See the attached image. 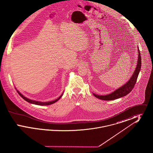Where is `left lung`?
Returning <instances> with one entry per match:
<instances>
[{
  "label": "left lung",
  "instance_id": "left-lung-1",
  "mask_svg": "<svg viewBox=\"0 0 153 153\" xmlns=\"http://www.w3.org/2000/svg\"><path fill=\"white\" fill-rule=\"evenodd\" d=\"M138 57L137 65L136 66L135 70L134 73L132 74L130 80H128L126 83H125L121 87L117 88L115 91H114V92H111V94L108 95H99L93 93V95H94L96 97L102 100H115L120 97L125 96L128 95L131 92L132 89L134 87V85H135V83L137 82V80L138 77L139 73L140 71L141 65H142L141 56H140L138 46Z\"/></svg>",
  "mask_w": 153,
  "mask_h": 153
}]
</instances>
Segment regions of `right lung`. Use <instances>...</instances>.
Segmentation results:
<instances>
[{"mask_svg": "<svg viewBox=\"0 0 153 153\" xmlns=\"http://www.w3.org/2000/svg\"><path fill=\"white\" fill-rule=\"evenodd\" d=\"M15 89H16V88H15ZM16 91H17V92L18 93V94L20 95V96L22 97V98H23L25 100H26V102H30V103H31V104H36V105H48L52 104H53V103H54V102H57L58 100L61 97V96H62L63 94H64V92H63V93L61 94V95L59 97H58L57 99H56V100H54L51 101V102H39V101H36V100H31V99H30L29 98L26 97V96H25L24 95H22V94H21L19 91H18L17 89H16Z\"/></svg>", "mask_w": 153, "mask_h": 153, "instance_id": "add662e5", "label": "right lung"}]
</instances>
